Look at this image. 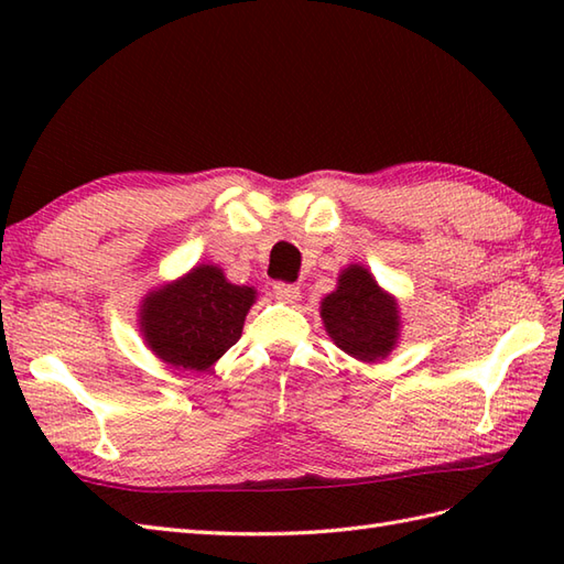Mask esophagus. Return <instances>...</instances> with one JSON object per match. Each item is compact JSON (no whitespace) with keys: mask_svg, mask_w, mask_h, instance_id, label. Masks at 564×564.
Masks as SVG:
<instances>
[{"mask_svg":"<svg viewBox=\"0 0 564 564\" xmlns=\"http://www.w3.org/2000/svg\"><path fill=\"white\" fill-rule=\"evenodd\" d=\"M273 295L283 303H295L301 297V289L295 283H285V281H275L273 283Z\"/></svg>","mask_w":564,"mask_h":564,"instance_id":"1","label":"esophagus"}]
</instances>
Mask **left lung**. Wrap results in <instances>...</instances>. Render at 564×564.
Here are the masks:
<instances>
[{"mask_svg": "<svg viewBox=\"0 0 564 564\" xmlns=\"http://www.w3.org/2000/svg\"><path fill=\"white\" fill-rule=\"evenodd\" d=\"M322 319L334 344L361 361L386 358L400 332L398 303L364 267H349L339 275L337 291L322 301Z\"/></svg>", "mask_w": 564, "mask_h": 564, "instance_id": "8db88e82", "label": "left lung"}]
</instances>
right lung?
Here are the masks:
<instances>
[{"mask_svg": "<svg viewBox=\"0 0 564 564\" xmlns=\"http://www.w3.org/2000/svg\"><path fill=\"white\" fill-rule=\"evenodd\" d=\"M254 289L225 281L218 267H196L142 305V334L164 364L206 370L242 337Z\"/></svg>", "mask_w": 564, "mask_h": 564, "instance_id": "1", "label": "right lung"}]
</instances>
